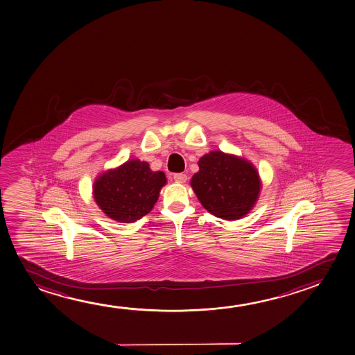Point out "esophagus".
<instances>
[{
    "label": "esophagus",
    "instance_id": "1",
    "mask_svg": "<svg viewBox=\"0 0 355 355\" xmlns=\"http://www.w3.org/2000/svg\"><path fill=\"white\" fill-rule=\"evenodd\" d=\"M173 180L177 183H185L187 180H188V177H187V175H183V173H177V175H173Z\"/></svg>",
    "mask_w": 355,
    "mask_h": 355
}]
</instances>
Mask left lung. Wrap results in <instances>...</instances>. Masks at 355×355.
I'll return each instance as SVG.
<instances>
[{"instance_id": "left-lung-1", "label": "left lung", "mask_w": 355, "mask_h": 355, "mask_svg": "<svg viewBox=\"0 0 355 355\" xmlns=\"http://www.w3.org/2000/svg\"><path fill=\"white\" fill-rule=\"evenodd\" d=\"M198 164L191 185L206 210L227 221L239 220L252 210L262 183L249 159L215 150L200 157Z\"/></svg>"}]
</instances>
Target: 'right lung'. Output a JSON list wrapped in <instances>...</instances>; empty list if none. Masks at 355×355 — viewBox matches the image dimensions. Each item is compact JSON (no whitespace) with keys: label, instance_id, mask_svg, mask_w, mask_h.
I'll return each mask as SVG.
<instances>
[{"label":"right lung","instance_id":"add662e5","mask_svg":"<svg viewBox=\"0 0 355 355\" xmlns=\"http://www.w3.org/2000/svg\"><path fill=\"white\" fill-rule=\"evenodd\" d=\"M166 183L162 171H151L145 161L128 159L96 177L94 200L111 220L133 223L153 210Z\"/></svg>","mask_w":355,"mask_h":355}]
</instances>
